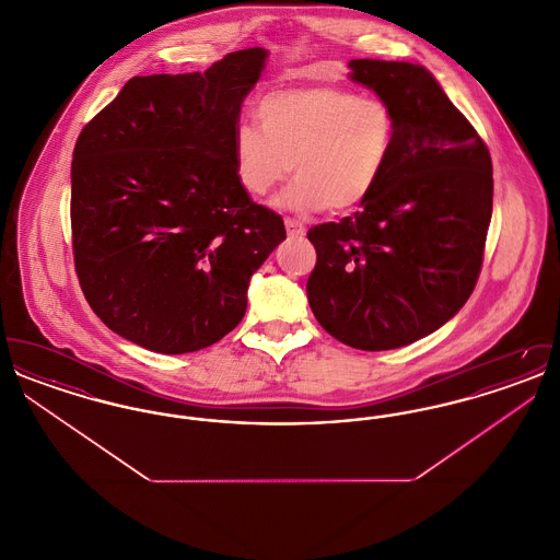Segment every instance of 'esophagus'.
Masks as SVG:
<instances>
[{
    "mask_svg": "<svg viewBox=\"0 0 560 560\" xmlns=\"http://www.w3.org/2000/svg\"><path fill=\"white\" fill-rule=\"evenodd\" d=\"M285 229H288V235H290V237H302V235L306 233V226H304L302 222L293 220V218L285 220Z\"/></svg>",
    "mask_w": 560,
    "mask_h": 560,
    "instance_id": "1",
    "label": "esophagus"
}]
</instances>
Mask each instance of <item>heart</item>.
Wrapping results in <instances>:
<instances>
[{
	"mask_svg": "<svg viewBox=\"0 0 560 560\" xmlns=\"http://www.w3.org/2000/svg\"><path fill=\"white\" fill-rule=\"evenodd\" d=\"M256 117L240 124L233 158L241 187L265 197L293 170L298 176L277 199L290 210L350 212L380 185L397 140L393 107L340 85L288 88L267 94Z\"/></svg>",
	"mask_w": 560,
	"mask_h": 560,
	"instance_id": "b5f03b06",
	"label": "heart"
}]
</instances>
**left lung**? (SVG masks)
<instances>
[{
	"label": "left lung",
	"mask_w": 560,
	"mask_h": 560,
	"mask_svg": "<svg viewBox=\"0 0 560 560\" xmlns=\"http://www.w3.org/2000/svg\"><path fill=\"white\" fill-rule=\"evenodd\" d=\"M350 80L397 117L390 163L361 212L308 231L306 293L347 347L390 350L424 338L477 285L493 208V167L472 124L420 65L357 58Z\"/></svg>",
	"instance_id": "obj_1"
}]
</instances>
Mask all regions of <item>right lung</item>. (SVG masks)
Here are the masks:
<instances>
[{
	"label": "right lung",
	"mask_w": 560,
	"mask_h": 560,
	"mask_svg": "<svg viewBox=\"0 0 560 560\" xmlns=\"http://www.w3.org/2000/svg\"><path fill=\"white\" fill-rule=\"evenodd\" d=\"M268 52L226 54L203 73L147 75L85 124L71 165L81 290L138 347H212L247 308V285L285 240L279 213L241 187L233 132Z\"/></svg>",
	"instance_id": "add662e5"
}]
</instances>
